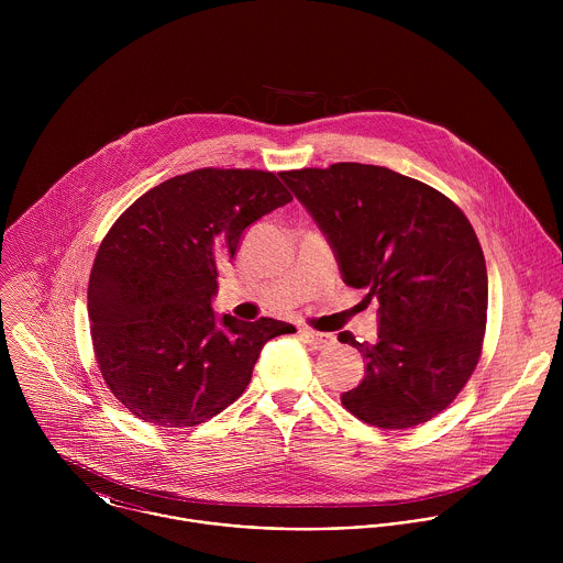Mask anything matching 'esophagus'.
Segmentation results:
<instances>
[{
	"label": "esophagus",
	"instance_id": "esophagus-1",
	"mask_svg": "<svg viewBox=\"0 0 563 563\" xmlns=\"http://www.w3.org/2000/svg\"><path fill=\"white\" fill-rule=\"evenodd\" d=\"M299 333H301V338H303L310 346H314V349H324V346H329V344L333 342V335H331V333H321V331H314V329H310V327H301Z\"/></svg>",
	"mask_w": 563,
	"mask_h": 563
}]
</instances>
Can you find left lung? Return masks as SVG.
<instances>
[{
	"mask_svg": "<svg viewBox=\"0 0 563 563\" xmlns=\"http://www.w3.org/2000/svg\"><path fill=\"white\" fill-rule=\"evenodd\" d=\"M279 177L317 221L344 284L379 301L375 342L338 335L366 360L342 405L382 429L431 420L482 355L487 271L471 221L435 188L386 166L338 162Z\"/></svg>",
	"mask_w": 563,
	"mask_h": 563,
	"instance_id": "left-lung-1",
	"label": "left lung"
}]
</instances>
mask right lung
Segmentation results:
<instances>
[{
  "label": "right lung",
  "mask_w": 563,
  "mask_h": 563,
  "mask_svg": "<svg viewBox=\"0 0 563 563\" xmlns=\"http://www.w3.org/2000/svg\"><path fill=\"white\" fill-rule=\"evenodd\" d=\"M292 201L268 170L197 168L136 199L99 244L88 319L106 386L136 418L195 427L236 401L262 346L290 322L212 312L219 264Z\"/></svg>",
  "instance_id": "obj_1"
}]
</instances>
